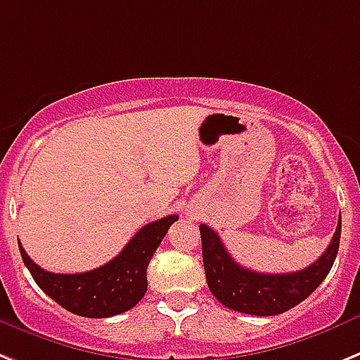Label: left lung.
I'll return each instance as SVG.
<instances>
[{"label":"left lung","instance_id":"8db88e82","mask_svg":"<svg viewBox=\"0 0 360 360\" xmlns=\"http://www.w3.org/2000/svg\"><path fill=\"white\" fill-rule=\"evenodd\" d=\"M340 223L331 243L316 262L297 273L265 274L241 267L226 252L221 238L210 226L199 225L203 265L208 289L229 309L256 316H273L285 313L306 300L324 282L339 252Z\"/></svg>","mask_w":360,"mask_h":360}]
</instances>
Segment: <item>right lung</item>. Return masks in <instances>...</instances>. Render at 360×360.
<instances>
[{
    "label": "right lung",
    "instance_id": "right-lung-1",
    "mask_svg": "<svg viewBox=\"0 0 360 360\" xmlns=\"http://www.w3.org/2000/svg\"><path fill=\"white\" fill-rule=\"evenodd\" d=\"M179 216H166L144 225L105 265L87 273L58 274L36 265L20 245L21 258L38 288L63 309L87 319H108L135 307L148 289L146 269L157 247Z\"/></svg>",
    "mask_w": 360,
    "mask_h": 360
}]
</instances>
